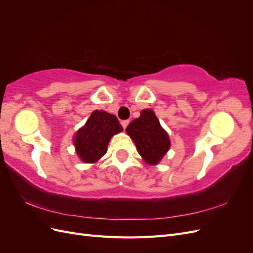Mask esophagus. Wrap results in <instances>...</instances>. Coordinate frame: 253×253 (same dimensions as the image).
Wrapping results in <instances>:
<instances>
[{
  "mask_svg": "<svg viewBox=\"0 0 253 253\" xmlns=\"http://www.w3.org/2000/svg\"><path fill=\"white\" fill-rule=\"evenodd\" d=\"M129 124V120H124L121 122V125H122V126H124V128L126 129V127L127 126V125Z\"/></svg>",
  "mask_w": 253,
  "mask_h": 253,
  "instance_id": "esophagus-1",
  "label": "esophagus"
}]
</instances>
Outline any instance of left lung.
Wrapping results in <instances>:
<instances>
[{
	"label": "left lung",
	"instance_id": "obj_1",
	"mask_svg": "<svg viewBox=\"0 0 253 253\" xmlns=\"http://www.w3.org/2000/svg\"><path fill=\"white\" fill-rule=\"evenodd\" d=\"M145 163L156 165L170 149V139L151 110H143L126 128Z\"/></svg>",
	"mask_w": 253,
	"mask_h": 253
}]
</instances>
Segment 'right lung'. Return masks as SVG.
I'll return each mask as SVG.
<instances>
[{"mask_svg":"<svg viewBox=\"0 0 253 253\" xmlns=\"http://www.w3.org/2000/svg\"><path fill=\"white\" fill-rule=\"evenodd\" d=\"M122 126L115 115L105 111H94L85 126L75 137V147L82 162L96 163L108 149L112 136L122 131Z\"/></svg>","mask_w":253,"mask_h":253,"instance_id":"right-lung-1","label":"right lung"}]
</instances>
